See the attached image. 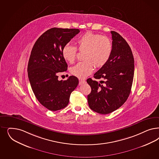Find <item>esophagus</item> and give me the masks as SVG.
<instances>
[{
	"instance_id": "1",
	"label": "esophagus",
	"mask_w": 159,
	"mask_h": 159,
	"mask_svg": "<svg viewBox=\"0 0 159 159\" xmlns=\"http://www.w3.org/2000/svg\"><path fill=\"white\" fill-rule=\"evenodd\" d=\"M85 81L84 80H80V85H82V84H83L84 83H85Z\"/></svg>"
}]
</instances>
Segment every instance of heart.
Returning a JSON list of instances; mask_svg holds the SVG:
<instances>
[{
  "instance_id": "obj_1",
  "label": "heart",
  "mask_w": 159,
  "mask_h": 159,
  "mask_svg": "<svg viewBox=\"0 0 159 159\" xmlns=\"http://www.w3.org/2000/svg\"><path fill=\"white\" fill-rule=\"evenodd\" d=\"M78 49L84 51L83 58L85 61L80 62L72 67V74L79 78H85L90 75L94 65L97 67H102L108 62L112 50L110 39L106 36L88 31L81 36L77 40ZM77 47L67 44L63 47L62 55L70 63L74 62L77 54Z\"/></svg>"
}]
</instances>
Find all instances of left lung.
<instances>
[{"label": "left lung", "instance_id": "left-lung-1", "mask_svg": "<svg viewBox=\"0 0 159 159\" xmlns=\"http://www.w3.org/2000/svg\"><path fill=\"white\" fill-rule=\"evenodd\" d=\"M112 50L108 62L88 78L91 92L88 95L89 108L100 114H108L120 108L128 98L134 77V58L128 43L119 33L111 31Z\"/></svg>", "mask_w": 159, "mask_h": 159}]
</instances>
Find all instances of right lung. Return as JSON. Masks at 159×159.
Returning a JSON list of instances; mask_svg holds the SVG:
<instances>
[{
  "instance_id": "add662e5",
  "label": "right lung",
  "mask_w": 159,
  "mask_h": 159,
  "mask_svg": "<svg viewBox=\"0 0 159 159\" xmlns=\"http://www.w3.org/2000/svg\"><path fill=\"white\" fill-rule=\"evenodd\" d=\"M80 31L51 28L37 40L31 51L27 67L31 87L39 102L51 111L66 107L78 84V78L73 75L59 81L58 74L66 71L68 67L62 55L63 47Z\"/></svg>"
}]
</instances>
